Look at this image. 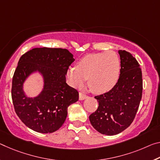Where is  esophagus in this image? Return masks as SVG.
<instances>
[{"mask_svg": "<svg viewBox=\"0 0 160 160\" xmlns=\"http://www.w3.org/2000/svg\"><path fill=\"white\" fill-rule=\"evenodd\" d=\"M87 98V95H85L84 93H82V92H80L79 93V100H85V99Z\"/></svg>", "mask_w": 160, "mask_h": 160, "instance_id": "34e87169", "label": "esophagus"}]
</instances>
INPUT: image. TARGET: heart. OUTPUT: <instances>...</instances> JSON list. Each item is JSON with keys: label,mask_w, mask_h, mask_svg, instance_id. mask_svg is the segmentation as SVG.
Instances as JSON below:
<instances>
[{"label": "heart", "mask_w": 160, "mask_h": 160, "mask_svg": "<svg viewBox=\"0 0 160 160\" xmlns=\"http://www.w3.org/2000/svg\"><path fill=\"white\" fill-rule=\"evenodd\" d=\"M120 74V58L112 50L86 55L77 62L75 68L67 71L71 85L80 88L88 79L91 91L98 95L112 90L118 83Z\"/></svg>", "instance_id": "obj_1"}]
</instances>
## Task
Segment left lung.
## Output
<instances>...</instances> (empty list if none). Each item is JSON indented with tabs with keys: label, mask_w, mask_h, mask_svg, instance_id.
Returning a JSON list of instances; mask_svg holds the SVG:
<instances>
[{
	"label": "left lung",
	"mask_w": 160,
	"mask_h": 160,
	"mask_svg": "<svg viewBox=\"0 0 160 160\" xmlns=\"http://www.w3.org/2000/svg\"><path fill=\"white\" fill-rule=\"evenodd\" d=\"M120 74L112 90L95 97L98 110L89 116L91 125L99 132L115 135L131 125L138 112L142 94V77L138 62L131 53L119 50Z\"/></svg>",
	"instance_id": "obj_1"
}]
</instances>
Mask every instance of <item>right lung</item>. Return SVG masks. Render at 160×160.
I'll return each mask as SVG.
<instances>
[{
  "label": "right lung",
  "mask_w": 160,
  "mask_h": 160,
  "mask_svg": "<svg viewBox=\"0 0 160 160\" xmlns=\"http://www.w3.org/2000/svg\"><path fill=\"white\" fill-rule=\"evenodd\" d=\"M67 49L36 48L20 58L12 82L15 111L28 128L40 133L54 132L65 122L68 108L77 102L78 92L66 83L68 69L74 62ZM39 73L42 90L35 97L24 92V83L29 76Z\"/></svg>",
  "instance_id": "1"
}]
</instances>
